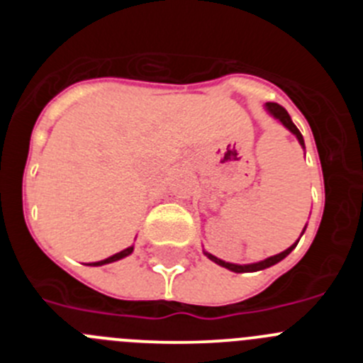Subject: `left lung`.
Masks as SVG:
<instances>
[{"mask_svg": "<svg viewBox=\"0 0 363 363\" xmlns=\"http://www.w3.org/2000/svg\"><path fill=\"white\" fill-rule=\"evenodd\" d=\"M265 111H267L269 114H271V116L274 118V120L280 121V123L284 125L285 129L289 130V133H293L294 136H296L298 143H300V145H301V149H306V143H303V136H301L300 130L296 129V125H294L293 120H291L289 112L285 111V108L281 107V105H278V104H265ZM306 227H307V225H306ZM306 227H303V230H301V234L306 233ZM296 245H298V240L293 243V245L289 247V249H285V251L278 252V255L269 256V258L262 259V262H256V264H243V265H240V264H230V262H225V259L216 258V256L211 255V252H207V251H203V255L207 256V258H209V259H213L214 264H218V265H221V267L229 269V271H233V272H256V271H264V269L271 267V265H277L278 262H281V259L285 258V256L291 255V251H293V249H294V247H296Z\"/></svg>", "mask_w": 363, "mask_h": 363, "instance_id": "1", "label": "left lung"}]
</instances>
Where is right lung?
I'll list each match as a JSON object with an SVG mask.
<instances>
[{"label": "right lung", "mask_w": 363, "mask_h": 363, "mask_svg": "<svg viewBox=\"0 0 363 363\" xmlns=\"http://www.w3.org/2000/svg\"><path fill=\"white\" fill-rule=\"evenodd\" d=\"M133 251H134V245H130V247H127V249H123V251L116 252V255L108 256V258H105V259H99V262H92V264H89V265H92V267H99V265L112 264V262H118V259L125 258V256L133 255Z\"/></svg>", "instance_id": "right-lung-1"}]
</instances>
